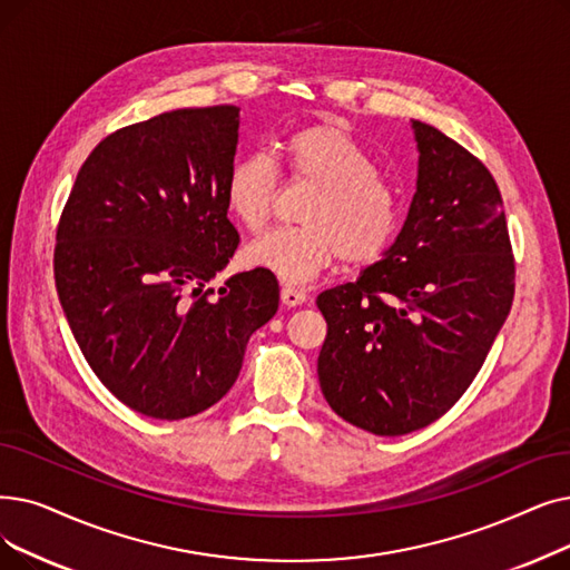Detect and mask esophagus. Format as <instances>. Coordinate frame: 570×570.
<instances>
[{"label": "esophagus", "instance_id": "obj_1", "mask_svg": "<svg viewBox=\"0 0 570 570\" xmlns=\"http://www.w3.org/2000/svg\"><path fill=\"white\" fill-rule=\"evenodd\" d=\"M282 303L286 307H298V305L307 303V291L286 284V286H282Z\"/></svg>", "mask_w": 570, "mask_h": 570}]
</instances>
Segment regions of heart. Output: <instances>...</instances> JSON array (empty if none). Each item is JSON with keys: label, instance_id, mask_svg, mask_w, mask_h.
I'll return each instance as SVG.
<instances>
[{"label": "heart", "instance_id": "b5f03b06", "mask_svg": "<svg viewBox=\"0 0 570 570\" xmlns=\"http://www.w3.org/2000/svg\"><path fill=\"white\" fill-rule=\"evenodd\" d=\"M279 163L291 181L314 184L301 214L305 226L252 242L246 263L282 282L305 284L337 258L367 265L389 249L399 230V197L350 130L335 122L295 130L279 144ZM277 190V169L263 156L233 160L224 184L230 214L252 233L265 228Z\"/></svg>", "mask_w": 570, "mask_h": 570}]
</instances>
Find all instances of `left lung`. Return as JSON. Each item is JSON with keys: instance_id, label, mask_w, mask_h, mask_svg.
<instances>
[{"instance_id": "obj_1", "label": "left lung", "mask_w": 570, "mask_h": 570, "mask_svg": "<svg viewBox=\"0 0 570 570\" xmlns=\"http://www.w3.org/2000/svg\"><path fill=\"white\" fill-rule=\"evenodd\" d=\"M416 190L405 224L356 282L318 293L324 399L367 433L405 435L448 412L480 373L514 295L503 200L461 144L412 120Z\"/></svg>"}]
</instances>
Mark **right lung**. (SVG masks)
Wrapping results in <instances>:
<instances>
[{
	"label": "right lung",
	"mask_w": 570,
	"mask_h": 570,
	"mask_svg": "<svg viewBox=\"0 0 570 570\" xmlns=\"http://www.w3.org/2000/svg\"><path fill=\"white\" fill-rule=\"evenodd\" d=\"M239 109H175L92 148L62 209L60 305L92 373L135 412L200 414L235 384L249 337L277 314L267 269L237 272L209 298L239 235L226 175Z\"/></svg>",
	"instance_id": "obj_1"
}]
</instances>
